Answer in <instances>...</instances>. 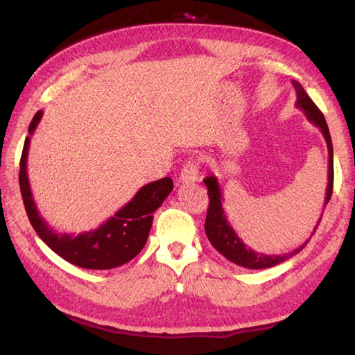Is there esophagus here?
<instances>
[{
	"label": "esophagus",
	"mask_w": 355,
	"mask_h": 355,
	"mask_svg": "<svg viewBox=\"0 0 355 355\" xmlns=\"http://www.w3.org/2000/svg\"><path fill=\"white\" fill-rule=\"evenodd\" d=\"M199 180V164L196 161H186L182 172H180V183H192Z\"/></svg>",
	"instance_id": "1"
}]
</instances>
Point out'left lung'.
I'll use <instances>...</instances> for the list:
<instances>
[{
  "instance_id": "left-lung-1",
  "label": "left lung",
  "mask_w": 355,
  "mask_h": 355,
  "mask_svg": "<svg viewBox=\"0 0 355 355\" xmlns=\"http://www.w3.org/2000/svg\"><path fill=\"white\" fill-rule=\"evenodd\" d=\"M294 87H296V94H297V100H296V106L300 107L305 112V116L310 120L311 123H315L318 128L321 130V133L326 139L327 144V150H329V173H327V188H326V200H324V208L330 200V196H332V189H334V147H332V139H330V133H329V127L326 123V119H324L322 112L318 110V106L311 101V98L305 94L304 87L300 86L297 81H293ZM203 183L207 184L208 188V197H209V205H208V213H207V220H205V232L207 236L209 239V243L213 244V248L219 252L220 255H224L228 261L238 264V266L248 268V269H266V268H272L275 264L284 263L288 258L294 257L299 254L300 250L304 249L302 244L300 248L296 250L288 252V254L284 255H264L260 254V252L252 250L248 244H244L239 236L233 230L230 222L227 220V216L224 213V207H222V192H220V186L216 177H207L203 180ZM322 218V214H321ZM321 219L318 220V224L315 227L313 233L316 232L318 225H320ZM311 233V235H313Z\"/></svg>"
}]
</instances>
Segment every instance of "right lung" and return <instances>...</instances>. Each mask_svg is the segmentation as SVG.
I'll list each match as a JSON object with an SVG mask.
<instances>
[{"instance_id":"add662e5","label":"right lung","mask_w":355,"mask_h":355,"mask_svg":"<svg viewBox=\"0 0 355 355\" xmlns=\"http://www.w3.org/2000/svg\"><path fill=\"white\" fill-rule=\"evenodd\" d=\"M42 114H44L42 111L35 112L28 128L29 136H33L37 128ZM29 136L23 146L19 180L29 222L42 241L65 261L84 269H112L133 260L147 243L153 222V213L173 189L172 178L164 177L142 186L127 205L120 208L112 218L103 222L95 230L83 232L80 235L59 233L53 230L39 214L33 199L26 172L28 150L29 142H31Z\"/></svg>"}]
</instances>
